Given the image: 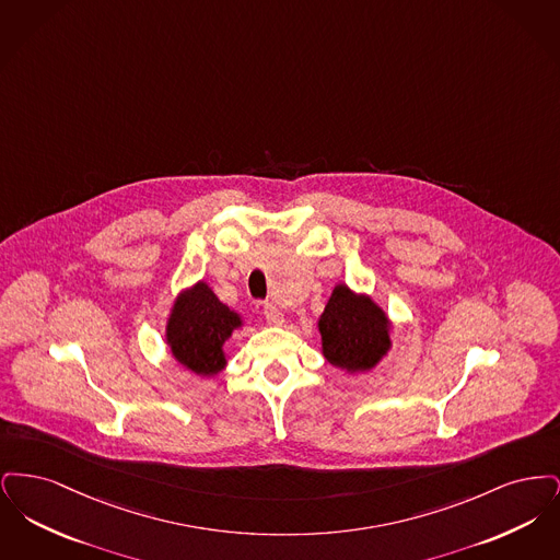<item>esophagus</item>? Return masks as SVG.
<instances>
[{"label": "esophagus", "instance_id": "obj_1", "mask_svg": "<svg viewBox=\"0 0 560 560\" xmlns=\"http://www.w3.org/2000/svg\"><path fill=\"white\" fill-rule=\"evenodd\" d=\"M265 319H267L268 325H272V327H281V325L285 323V315H283V311L277 308L275 304H267V306H265Z\"/></svg>", "mask_w": 560, "mask_h": 560}]
</instances>
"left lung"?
<instances>
[{"label": "left lung", "mask_w": 560, "mask_h": 560, "mask_svg": "<svg viewBox=\"0 0 560 560\" xmlns=\"http://www.w3.org/2000/svg\"><path fill=\"white\" fill-rule=\"evenodd\" d=\"M320 354L348 375L372 372L393 348L395 323L368 293L338 283L319 319Z\"/></svg>", "instance_id": "8db88e82"}]
</instances>
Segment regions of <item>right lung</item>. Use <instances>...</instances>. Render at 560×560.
<instances>
[{"label": "right lung", "instance_id": "add662e5", "mask_svg": "<svg viewBox=\"0 0 560 560\" xmlns=\"http://www.w3.org/2000/svg\"><path fill=\"white\" fill-rule=\"evenodd\" d=\"M245 325L237 311L220 302L206 281H197L176 295L165 320V347L174 361L199 377L224 372V345Z\"/></svg>", "mask_w": 560, "mask_h": 560}]
</instances>
